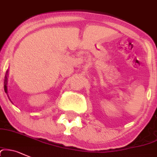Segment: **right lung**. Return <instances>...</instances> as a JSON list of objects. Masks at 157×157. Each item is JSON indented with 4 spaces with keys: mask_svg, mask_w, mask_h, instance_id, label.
<instances>
[{
    "mask_svg": "<svg viewBox=\"0 0 157 157\" xmlns=\"http://www.w3.org/2000/svg\"><path fill=\"white\" fill-rule=\"evenodd\" d=\"M8 78V70L6 72V75H5V78H4V90L5 92L7 94V87H6V85H7V78Z\"/></svg>",
    "mask_w": 157,
    "mask_h": 157,
    "instance_id": "1",
    "label": "right lung"
}]
</instances>
